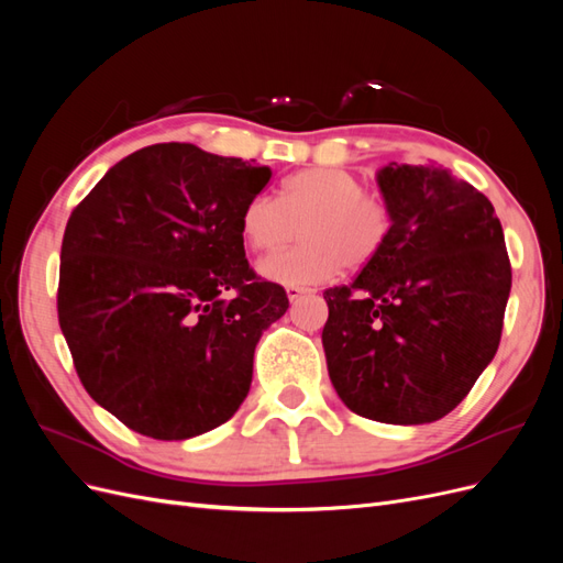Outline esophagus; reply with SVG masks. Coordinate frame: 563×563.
<instances>
[{"mask_svg":"<svg viewBox=\"0 0 563 563\" xmlns=\"http://www.w3.org/2000/svg\"><path fill=\"white\" fill-rule=\"evenodd\" d=\"M286 294H288V300H298L305 294H312V288H308V286H288Z\"/></svg>","mask_w":563,"mask_h":563,"instance_id":"1","label":"esophagus"}]
</instances>
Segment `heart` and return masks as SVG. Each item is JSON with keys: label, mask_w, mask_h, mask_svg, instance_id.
<instances>
[{"label": "heart", "mask_w": 563, "mask_h": 563, "mask_svg": "<svg viewBox=\"0 0 563 563\" xmlns=\"http://www.w3.org/2000/svg\"><path fill=\"white\" fill-rule=\"evenodd\" d=\"M294 251L272 253L258 263L265 279L305 286L331 279L340 265L364 267L385 249L395 213L380 190L364 187L347 168L319 166L286 178L279 203L251 197L240 216V232L253 251H277L296 240Z\"/></svg>", "instance_id": "1"}]
</instances>
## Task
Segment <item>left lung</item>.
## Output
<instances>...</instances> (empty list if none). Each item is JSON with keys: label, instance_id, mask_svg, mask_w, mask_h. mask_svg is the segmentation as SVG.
Masks as SVG:
<instances>
[{"label": "left lung", "instance_id": "8db88e82", "mask_svg": "<svg viewBox=\"0 0 563 563\" xmlns=\"http://www.w3.org/2000/svg\"><path fill=\"white\" fill-rule=\"evenodd\" d=\"M385 249L323 291L329 376L356 416L422 424L463 401L500 345L512 265L493 203L437 166L380 168Z\"/></svg>", "mask_w": 563, "mask_h": 563}]
</instances>
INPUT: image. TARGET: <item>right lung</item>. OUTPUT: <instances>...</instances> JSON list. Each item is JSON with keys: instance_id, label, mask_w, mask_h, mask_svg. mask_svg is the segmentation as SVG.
I'll use <instances>...</instances> for the list:
<instances>
[{"instance_id": "right-lung-1", "label": "right lung", "mask_w": 563, "mask_h": 563, "mask_svg": "<svg viewBox=\"0 0 563 563\" xmlns=\"http://www.w3.org/2000/svg\"><path fill=\"white\" fill-rule=\"evenodd\" d=\"M269 166L157 143L117 162L63 234L58 323L91 399L178 441L228 422L253 352L288 310L246 261L240 216Z\"/></svg>"}]
</instances>
